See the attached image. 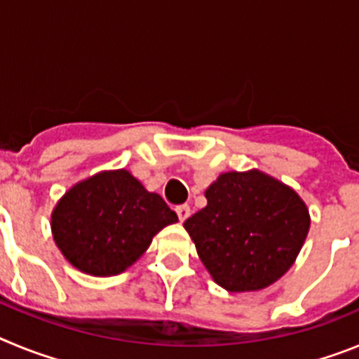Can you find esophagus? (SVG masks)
Listing matches in <instances>:
<instances>
[{"mask_svg": "<svg viewBox=\"0 0 359 359\" xmlns=\"http://www.w3.org/2000/svg\"><path fill=\"white\" fill-rule=\"evenodd\" d=\"M176 214H177V217H180V221H185L187 217H189L190 215V207L189 205H180V207L176 208Z\"/></svg>", "mask_w": 359, "mask_h": 359, "instance_id": "1", "label": "esophagus"}]
</instances>
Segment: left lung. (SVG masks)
Wrapping results in <instances>:
<instances>
[{"mask_svg": "<svg viewBox=\"0 0 359 359\" xmlns=\"http://www.w3.org/2000/svg\"><path fill=\"white\" fill-rule=\"evenodd\" d=\"M207 207L183 223L215 284L230 293L271 286L297 261L311 226L302 198L259 169L219 174Z\"/></svg>", "mask_w": 359, "mask_h": 359, "instance_id": "1", "label": "left lung"}]
</instances>
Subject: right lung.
Here are the masks:
<instances>
[{
    "label": "right lung",
    "instance_id": "1",
    "mask_svg": "<svg viewBox=\"0 0 359 359\" xmlns=\"http://www.w3.org/2000/svg\"><path fill=\"white\" fill-rule=\"evenodd\" d=\"M177 221L161 196L129 170H102L75 183L52 212V236L82 273L113 277L135 264L152 237Z\"/></svg>",
    "mask_w": 359,
    "mask_h": 359
}]
</instances>
